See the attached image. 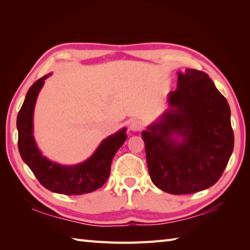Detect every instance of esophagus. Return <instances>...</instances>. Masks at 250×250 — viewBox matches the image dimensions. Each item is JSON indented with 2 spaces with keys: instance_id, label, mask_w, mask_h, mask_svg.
<instances>
[{
  "instance_id": "1",
  "label": "esophagus",
  "mask_w": 250,
  "mask_h": 250,
  "mask_svg": "<svg viewBox=\"0 0 250 250\" xmlns=\"http://www.w3.org/2000/svg\"><path fill=\"white\" fill-rule=\"evenodd\" d=\"M143 128V122L140 119H132L130 121V130L131 131H141Z\"/></svg>"
}]
</instances>
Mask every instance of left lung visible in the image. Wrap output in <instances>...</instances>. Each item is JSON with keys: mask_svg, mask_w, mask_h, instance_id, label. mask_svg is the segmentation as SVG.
Returning <instances> with one entry per match:
<instances>
[{"mask_svg": "<svg viewBox=\"0 0 250 250\" xmlns=\"http://www.w3.org/2000/svg\"><path fill=\"white\" fill-rule=\"evenodd\" d=\"M167 102L169 108L142 133L152 183L171 194L211 187L234 146L228 101L206 73L187 68Z\"/></svg>", "mask_w": 250, "mask_h": 250, "instance_id": "obj_1", "label": "left lung"}]
</instances>
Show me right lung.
Returning a JSON list of instances; mask_svg holds the SVG:
<instances>
[{
  "label": "right lung",
  "mask_w": 250,
  "mask_h": 250,
  "mask_svg": "<svg viewBox=\"0 0 250 250\" xmlns=\"http://www.w3.org/2000/svg\"><path fill=\"white\" fill-rule=\"evenodd\" d=\"M45 75L32 84L17 116L18 149L24 163L33 172L41 185L52 192L65 195L90 193L102 187L109 177L110 164L117 150L126 140L124 128L101 143L88 160L76 166H60L42 155L33 136V111Z\"/></svg>",
  "instance_id": "right-lung-1"
}]
</instances>
